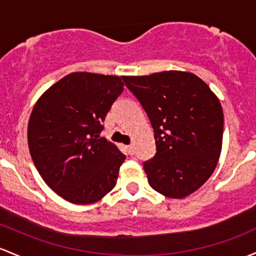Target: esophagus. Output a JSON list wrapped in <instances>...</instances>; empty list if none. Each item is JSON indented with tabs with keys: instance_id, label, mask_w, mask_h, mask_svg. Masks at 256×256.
Listing matches in <instances>:
<instances>
[{
	"instance_id": "34e87169",
	"label": "esophagus",
	"mask_w": 256,
	"mask_h": 256,
	"mask_svg": "<svg viewBox=\"0 0 256 256\" xmlns=\"http://www.w3.org/2000/svg\"><path fill=\"white\" fill-rule=\"evenodd\" d=\"M126 150H128V154H130V156H134V146H132V144L128 146V147H126Z\"/></svg>"
}]
</instances>
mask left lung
I'll return each mask as SVG.
<instances>
[{
  "label": "left lung",
  "mask_w": 256,
  "mask_h": 256,
  "mask_svg": "<svg viewBox=\"0 0 256 256\" xmlns=\"http://www.w3.org/2000/svg\"><path fill=\"white\" fill-rule=\"evenodd\" d=\"M154 130L156 153L143 164L148 184L169 198L192 194L214 172L224 134L220 100L187 72L122 76Z\"/></svg>",
  "instance_id": "obj_1"
}]
</instances>
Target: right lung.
<instances>
[{
  "mask_svg": "<svg viewBox=\"0 0 256 256\" xmlns=\"http://www.w3.org/2000/svg\"><path fill=\"white\" fill-rule=\"evenodd\" d=\"M122 78L72 72L38 98L28 125L34 165L47 186L74 204H92L116 184L126 156L100 134Z\"/></svg>",
  "mask_w": 256,
  "mask_h": 256,
  "instance_id": "1",
  "label": "right lung"
}]
</instances>
